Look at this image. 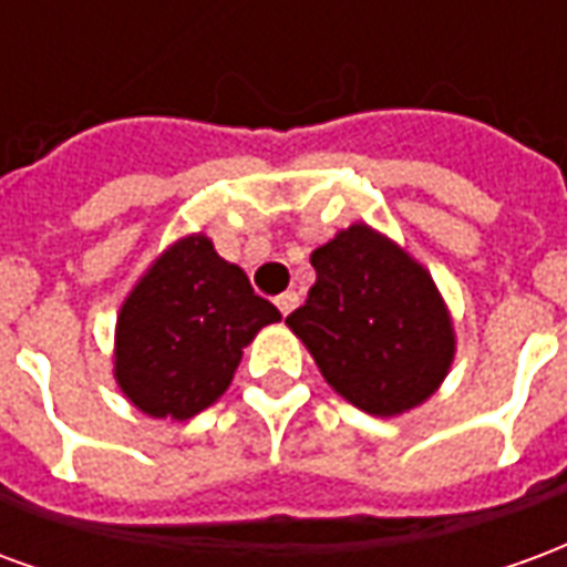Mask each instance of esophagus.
<instances>
[{
    "instance_id": "1",
    "label": "esophagus",
    "mask_w": 567,
    "mask_h": 567,
    "mask_svg": "<svg viewBox=\"0 0 567 567\" xmlns=\"http://www.w3.org/2000/svg\"><path fill=\"white\" fill-rule=\"evenodd\" d=\"M297 303H300V297H297L295 291H285V295L276 297V307H279V312H282V316H291V312L297 309Z\"/></svg>"
}]
</instances>
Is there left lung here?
Returning <instances> with one entry per match:
<instances>
[{"label": "left lung", "instance_id": "left-lung-1", "mask_svg": "<svg viewBox=\"0 0 567 567\" xmlns=\"http://www.w3.org/2000/svg\"><path fill=\"white\" fill-rule=\"evenodd\" d=\"M316 285L285 324L333 392L370 416H401L450 373L455 331L431 272L368 224L312 251Z\"/></svg>", "mask_w": 567, "mask_h": 567}]
</instances>
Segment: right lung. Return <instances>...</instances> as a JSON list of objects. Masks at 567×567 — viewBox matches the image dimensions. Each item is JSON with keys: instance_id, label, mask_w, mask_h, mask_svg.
Here are the masks:
<instances>
[{"instance_id": "right-lung-1", "label": "right lung", "mask_w": 567, "mask_h": 567, "mask_svg": "<svg viewBox=\"0 0 567 567\" xmlns=\"http://www.w3.org/2000/svg\"><path fill=\"white\" fill-rule=\"evenodd\" d=\"M279 319L246 272L218 258L209 236H185L151 264L117 312L115 380L145 416L185 422L227 392L243 349Z\"/></svg>"}]
</instances>
